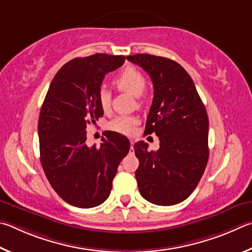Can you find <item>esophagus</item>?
I'll use <instances>...</instances> for the list:
<instances>
[{
	"mask_svg": "<svg viewBox=\"0 0 252 252\" xmlns=\"http://www.w3.org/2000/svg\"><path fill=\"white\" fill-rule=\"evenodd\" d=\"M130 151H134V142L130 140Z\"/></svg>",
	"mask_w": 252,
	"mask_h": 252,
	"instance_id": "1",
	"label": "esophagus"
}]
</instances>
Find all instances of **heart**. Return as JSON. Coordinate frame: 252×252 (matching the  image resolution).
Instances as JSON below:
<instances>
[{
  "mask_svg": "<svg viewBox=\"0 0 252 252\" xmlns=\"http://www.w3.org/2000/svg\"><path fill=\"white\" fill-rule=\"evenodd\" d=\"M114 84L118 90L139 97L143 95L146 88L147 81L139 69L129 66L114 79ZM110 100H112L110 93L106 88H101L98 94V103L105 113L110 109ZM136 124H137V119L133 116H118L109 123V129L119 134L130 135L133 134Z\"/></svg>",
  "mask_w": 252,
  "mask_h": 252,
  "instance_id": "b5f03b06",
  "label": "heart"
}]
</instances>
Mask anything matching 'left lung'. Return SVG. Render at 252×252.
<instances>
[{
    "label": "left lung",
    "instance_id": "1",
    "mask_svg": "<svg viewBox=\"0 0 252 252\" xmlns=\"http://www.w3.org/2000/svg\"><path fill=\"white\" fill-rule=\"evenodd\" d=\"M152 78L154 98L145 133H155L159 149L134 145L140 195L159 206L179 204L195 190L209 157L208 115L195 84L182 65L166 57L136 54L126 57Z\"/></svg>",
    "mask_w": 252,
    "mask_h": 252
}]
</instances>
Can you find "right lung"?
I'll list each match as a JSON object with an SVG mask.
<instances>
[{"label": "right lung", "instance_id": "add662e5", "mask_svg": "<svg viewBox=\"0 0 252 252\" xmlns=\"http://www.w3.org/2000/svg\"><path fill=\"white\" fill-rule=\"evenodd\" d=\"M125 56L94 54L69 61L56 73L38 119L39 155L53 189L67 204L93 208L107 199L130 143L106 131L99 147L86 145V126L104 115L98 94L105 75Z\"/></svg>", "mask_w": 252, "mask_h": 252}]
</instances>
